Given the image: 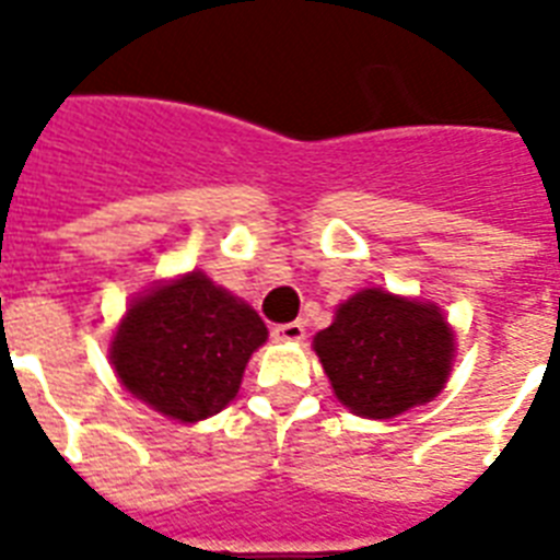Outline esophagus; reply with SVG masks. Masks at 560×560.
Returning <instances> with one entry per match:
<instances>
[{"label": "esophagus", "mask_w": 560, "mask_h": 560, "mask_svg": "<svg viewBox=\"0 0 560 560\" xmlns=\"http://www.w3.org/2000/svg\"><path fill=\"white\" fill-rule=\"evenodd\" d=\"M272 337L284 342H299L305 340V323H284L272 328Z\"/></svg>", "instance_id": "34e87169"}]
</instances>
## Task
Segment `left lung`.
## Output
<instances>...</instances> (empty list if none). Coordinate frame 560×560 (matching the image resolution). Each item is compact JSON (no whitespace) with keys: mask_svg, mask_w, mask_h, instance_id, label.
<instances>
[{"mask_svg":"<svg viewBox=\"0 0 560 560\" xmlns=\"http://www.w3.org/2000/svg\"><path fill=\"white\" fill-rule=\"evenodd\" d=\"M314 349L351 412L392 418L442 392L453 334L435 305L363 290L316 334Z\"/></svg>","mask_w":560,"mask_h":560,"instance_id":"1","label":"left lung"}]
</instances>
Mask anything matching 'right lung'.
<instances>
[{
    "label": "right lung",
    "mask_w": 560,
    "mask_h": 560,
    "mask_svg": "<svg viewBox=\"0 0 560 560\" xmlns=\"http://www.w3.org/2000/svg\"><path fill=\"white\" fill-rule=\"evenodd\" d=\"M264 340L253 307L191 272L130 305L109 358L136 398L177 421H200L235 398Z\"/></svg>",
    "instance_id": "obj_1"
}]
</instances>
